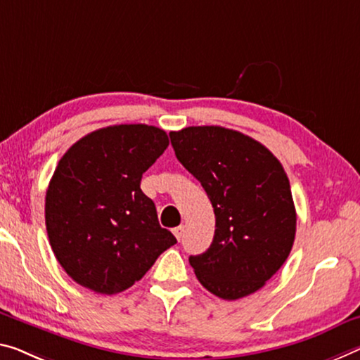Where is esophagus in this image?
Wrapping results in <instances>:
<instances>
[{"label":"esophagus","instance_id":"obj_1","mask_svg":"<svg viewBox=\"0 0 360 360\" xmlns=\"http://www.w3.org/2000/svg\"><path fill=\"white\" fill-rule=\"evenodd\" d=\"M172 233L175 235V238H176V240H181V235H184V226H175V229H172Z\"/></svg>","mask_w":360,"mask_h":360}]
</instances>
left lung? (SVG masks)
Here are the masks:
<instances>
[{"label": "left lung", "instance_id": "8db88e82", "mask_svg": "<svg viewBox=\"0 0 360 360\" xmlns=\"http://www.w3.org/2000/svg\"><path fill=\"white\" fill-rule=\"evenodd\" d=\"M175 156L211 199L215 233L190 256L196 278L226 301L261 290L288 259L296 235L290 180L251 136L217 125L170 131Z\"/></svg>", "mask_w": 360, "mask_h": 360}]
</instances>
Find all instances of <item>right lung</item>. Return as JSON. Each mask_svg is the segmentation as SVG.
I'll list each match as a JSON object with an SVG mask.
<instances>
[{
	"label": "right lung",
	"mask_w": 360,
	"mask_h": 360,
	"mask_svg": "<svg viewBox=\"0 0 360 360\" xmlns=\"http://www.w3.org/2000/svg\"><path fill=\"white\" fill-rule=\"evenodd\" d=\"M167 146L158 127L122 124L91 131L60 158L46 191L45 222L54 256L79 285L117 295L176 243L140 188Z\"/></svg>",
	"instance_id": "obj_1"
}]
</instances>
